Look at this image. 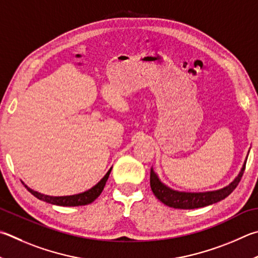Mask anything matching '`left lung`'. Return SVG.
<instances>
[{
	"label": "left lung",
	"mask_w": 258,
	"mask_h": 258,
	"mask_svg": "<svg viewBox=\"0 0 258 258\" xmlns=\"http://www.w3.org/2000/svg\"><path fill=\"white\" fill-rule=\"evenodd\" d=\"M246 161L243 162L242 168L239 171L238 176L233 179L230 184L227 185L223 188L210 191H199V193H190V191H179L175 190L163 184L160 178L154 172L153 168H151L150 172V186L156 198L162 202L163 204L174 209H182V210H191L204 208L208 205H212L218 203L230 195L236 187L239 184L242 177L243 171H245Z\"/></svg>",
	"instance_id": "left-lung-1"
}]
</instances>
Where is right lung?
Instances as JSON below:
<instances>
[{
	"instance_id": "obj_1",
	"label": "right lung",
	"mask_w": 258,
	"mask_h": 258,
	"mask_svg": "<svg viewBox=\"0 0 258 258\" xmlns=\"http://www.w3.org/2000/svg\"><path fill=\"white\" fill-rule=\"evenodd\" d=\"M110 171H111V168L107 171V174L101 178L100 181H98L97 184L93 187H91L90 189L76 195H68V196L45 195V194L39 193V191L31 189L30 187H28L23 181L22 184L25 185L26 188L29 190L32 195L36 196V198L40 201H44V202H47L54 205H59V207H80V205H87V204L92 203L93 201H95L98 196L101 194V191L106 185V181L108 179Z\"/></svg>"
}]
</instances>
